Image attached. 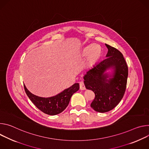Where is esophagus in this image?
Here are the masks:
<instances>
[{"mask_svg": "<svg viewBox=\"0 0 149 149\" xmlns=\"http://www.w3.org/2000/svg\"><path fill=\"white\" fill-rule=\"evenodd\" d=\"M79 86H80V90H85L86 88L84 85V83L83 81H80L79 82Z\"/></svg>", "mask_w": 149, "mask_h": 149, "instance_id": "esophagus-1", "label": "esophagus"}]
</instances>
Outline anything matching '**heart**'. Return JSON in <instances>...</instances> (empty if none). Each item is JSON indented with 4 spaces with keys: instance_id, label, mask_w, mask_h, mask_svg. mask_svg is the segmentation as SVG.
<instances>
[{
    "instance_id": "obj_1",
    "label": "heart",
    "mask_w": 149,
    "mask_h": 149,
    "mask_svg": "<svg viewBox=\"0 0 149 149\" xmlns=\"http://www.w3.org/2000/svg\"><path fill=\"white\" fill-rule=\"evenodd\" d=\"M102 53V49L100 45L92 44L86 46L82 50L81 54L84 57L88 56V62L93 64L100 58Z\"/></svg>"
}]
</instances>
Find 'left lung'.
<instances>
[{
	"instance_id": "8db88e82",
	"label": "left lung",
	"mask_w": 149,
	"mask_h": 149,
	"mask_svg": "<svg viewBox=\"0 0 149 149\" xmlns=\"http://www.w3.org/2000/svg\"><path fill=\"white\" fill-rule=\"evenodd\" d=\"M108 51L106 58L95 64L84 77L87 89L95 97L91 107L99 112H107L116 107L124 95L128 77V66L122 53L105 44ZM111 70L110 74L107 72Z\"/></svg>"
}]
</instances>
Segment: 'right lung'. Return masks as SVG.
I'll use <instances>...</instances> for the list:
<instances>
[{
  "label": "right lung",
  "instance_id": "right-lung-1",
  "mask_svg": "<svg viewBox=\"0 0 149 149\" xmlns=\"http://www.w3.org/2000/svg\"><path fill=\"white\" fill-rule=\"evenodd\" d=\"M24 85L25 91L32 103L42 112L50 115H55L63 112L68 106L73 94L79 89V84L77 83L55 96L43 97L32 94Z\"/></svg>",
  "mask_w": 149,
  "mask_h": 149
}]
</instances>
